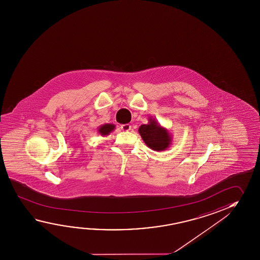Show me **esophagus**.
Segmentation results:
<instances>
[{"label":"esophagus","instance_id":"esophagus-1","mask_svg":"<svg viewBox=\"0 0 260 260\" xmlns=\"http://www.w3.org/2000/svg\"><path fill=\"white\" fill-rule=\"evenodd\" d=\"M120 128L124 132H128V131H131L132 126L129 124H122V125H120Z\"/></svg>","mask_w":260,"mask_h":260}]
</instances>
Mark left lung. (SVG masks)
Returning a JSON list of instances; mask_svg holds the SVG:
<instances>
[{"label":"left lung","instance_id":"obj_1","mask_svg":"<svg viewBox=\"0 0 260 260\" xmlns=\"http://www.w3.org/2000/svg\"><path fill=\"white\" fill-rule=\"evenodd\" d=\"M139 132L145 144L155 151H164L172 142V136L169 129L157 123L152 117H149V123L141 125Z\"/></svg>","mask_w":260,"mask_h":260}]
</instances>
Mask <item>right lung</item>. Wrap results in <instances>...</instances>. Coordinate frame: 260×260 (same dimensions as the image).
Instances as JSON below:
<instances>
[{
  "mask_svg": "<svg viewBox=\"0 0 260 260\" xmlns=\"http://www.w3.org/2000/svg\"><path fill=\"white\" fill-rule=\"evenodd\" d=\"M115 129V125L114 124L107 123L101 125L98 128V132L103 137L108 136L111 132Z\"/></svg>",
  "mask_w": 260,
  "mask_h": 260,
  "instance_id": "right-lung-1",
  "label": "right lung"
}]
</instances>
